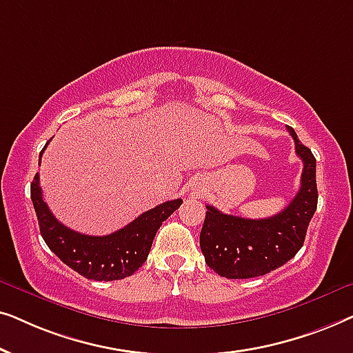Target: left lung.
<instances>
[{
  "label": "left lung",
  "mask_w": 353,
  "mask_h": 353,
  "mask_svg": "<svg viewBox=\"0 0 353 353\" xmlns=\"http://www.w3.org/2000/svg\"><path fill=\"white\" fill-rule=\"evenodd\" d=\"M296 154L302 159L301 190L286 209L268 219H243L207 205L201 230V250L205 263L228 279H245L267 274L283 267L305 241L307 228L316 210V161L310 149L299 141L294 128Z\"/></svg>",
  "instance_id": "obj_1"
}]
</instances>
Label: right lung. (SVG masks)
I'll return each mask as SVG.
<instances>
[{
	"instance_id": "1",
	"label": "right lung",
	"mask_w": 353,
	"mask_h": 353,
	"mask_svg": "<svg viewBox=\"0 0 353 353\" xmlns=\"http://www.w3.org/2000/svg\"><path fill=\"white\" fill-rule=\"evenodd\" d=\"M43 151L40 152V161ZM30 196L40 225V233L48 248L67 267L94 281H115L132 276L146 262L154 236L161 228L162 221L167 220L183 202L181 199L167 201L144 212L115 233L88 236L67 228L56 220L50 207L43 201L38 173L30 185Z\"/></svg>"
}]
</instances>
